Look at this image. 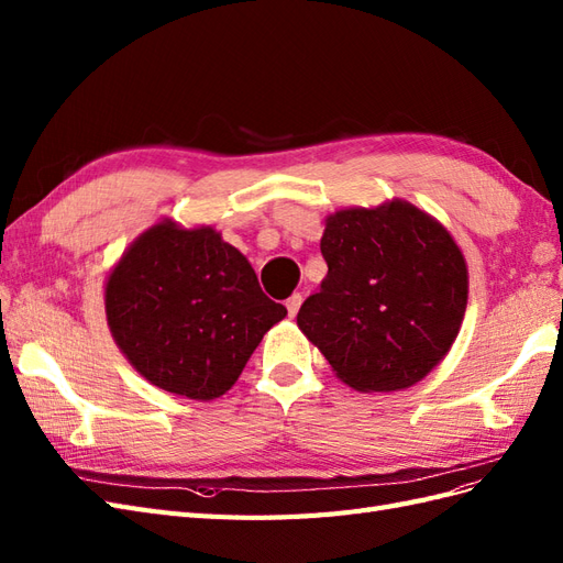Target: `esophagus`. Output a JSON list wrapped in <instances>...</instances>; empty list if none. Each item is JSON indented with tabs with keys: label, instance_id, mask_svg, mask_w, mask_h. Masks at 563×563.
Here are the masks:
<instances>
[{
	"label": "esophagus",
	"instance_id": "obj_1",
	"mask_svg": "<svg viewBox=\"0 0 563 563\" xmlns=\"http://www.w3.org/2000/svg\"><path fill=\"white\" fill-rule=\"evenodd\" d=\"M300 302H302V296H300V294H294L291 298L286 300V310H288V317H296V312H298V308H300Z\"/></svg>",
	"mask_w": 563,
	"mask_h": 563
}]
</instances>
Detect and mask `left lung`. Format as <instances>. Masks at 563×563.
<instances>
[{
	"label": "left lung",
	"instance_id": "1",
	"mask_svg": "<svg viewBox=\"0 0 563 563\" xmlns=\"http://www.w3.org/2000/svg\"><path fill=\"white\" fill-rule=\"evenodd\" d=\"M319 249L329 272L300 306V331L355 390L421 382L466 310V263L450 232L412 203L390 201L329 216Z\"/></svg>",
	"mask_w": 563,
	"mask_h": 563
}]
</instances>
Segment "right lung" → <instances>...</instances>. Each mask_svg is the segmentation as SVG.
<instances>
[{"instance_id":"add662e5","label":"right lung","mask_w":563,"mask_h":563,"mask_svg":"<svg viewBox=\"0 0 563 563\" xmlns=\"http://www.w3.org/2000/svg\"><path fill=\"white\" fill-rule=\"evenodd\" d=\"M106 317L146 382L212 400L234 386L286 308L263 294L251 263L216 230L158 222L111 272Z\"/></svg>"}]
</instances>
